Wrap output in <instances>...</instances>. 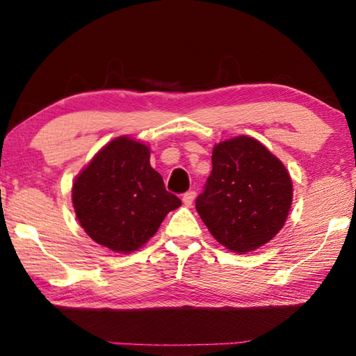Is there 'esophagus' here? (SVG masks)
Here are the masks:
<instances>
[{
    "label": "esophagus",
    "instance_id": "1",
    "mask_svg": "<svg viewBox=\"0 0 356 356\" xmlns=\"http://www.w3.org/2000/svg\"><path fill=\"white\" fill-rule=\"evenodd\" d=\"M195 197H196V193L195 191H188V193H185V195L182 196V201H184V204L186 207H190L191 204H193V201H195Z\"/></svg>",
    "mask_w": 356,
    "mask_h": 356
}]
</instances>
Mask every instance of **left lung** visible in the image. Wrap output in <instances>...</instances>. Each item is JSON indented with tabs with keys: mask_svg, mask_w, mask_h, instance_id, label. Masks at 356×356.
Returning a JSON list of instances; mask_svg holds the SVG:
<instances>
[{
	"mask_svg": "<svg viewBox=\"0 0 356 356\" xmlns=\"http://www.w3.org/2000/svg\"><path fill=\"white\" fill-rule=\"evenodd\" d=\"M291 204V176L262 143L242 135L215 144L196 210L216 242L238 254L261 248L284 226Z\"/></svg>",
	"mask_w": 356,
	"mask_h": 356,
	"instance_id": "obj_1",
	"label": "left lung"
}]
</instances>
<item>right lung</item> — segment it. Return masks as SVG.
<instances>
[{
	"label": "right lung",
	"mask_w": 356,
	"mask_h": 356,
	"mask_svg": "<svg viewBox=\"0 0 356 356\" xmlns=\"http://www.w3.org/2000/svg\"><path fill=\"white\" fill-rule=\"evenodd\" d=\"M150 150L129 136L102 147L72 186V202L84 232L95 243L129 254L159 231L182 201L166 191L150 166Z\"/></svg>",
	"instance_id": "right-lung-1"
}]
</instances>
